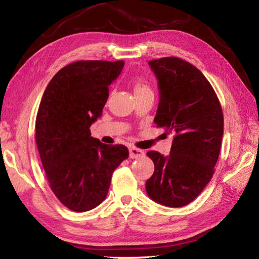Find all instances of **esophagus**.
I'll return each instance as SVG.
<instances>
[{"mask_svg":"<svg viewBox=\"0 0 259 259\" xmlns=\"http://www.w3.org/2000/svg\"><path fill=\"white\" fill-rule=\"evenodd\" d=\"M129 152H130L131 159H138V157H142L144 156V154H145L143 150H139V148H136V147H130Z\"/></svg>","mask_w":259,"mask_h":259,"instance_id":"esophagus-1","label":"esophagus"}]
</instances>
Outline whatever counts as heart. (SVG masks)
<instances>
[{"instance_id": "heart-1", "label": "heart", "mask_w": 259, "mask_h": 259, "mask_svg": "<svg viewBox=\"0 0 259 259\" xmlns=\"http://www.w3.org/2000/svg\"><path fill=\"white\" fill-rule=\"evenodd\" d=\"M146 90H151L150 87H148L146 83H144L143 81H138L135 85V93H142V91H146Z\"/></svg>"}]
</instances>
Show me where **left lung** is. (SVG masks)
Masks as SVG:
<instances>
[{"mask_svg": "<svg viewBox=\"0 0 259 259\" xmlns=\"http://www.w3.org/2000/svg\"><path fill=\"white\" fill-rule=\"evenodd\" d=\"M157 77L160 103L154 122L174 134L168 156L150 151L154 174L150 198L166 207L191 203L212 178L224 133L221 103L200 69L177 57L148 61Z\"/></svg>", "mask_w": 259, "mask_h": 259, "instance_id": "obj_1", "label": "left lung"}]
</instances>
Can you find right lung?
Returning a JSON list of instances; mask_svg holds the SVG:
<instances>
[{
  "mask_svg": "<svg viewBox=\"0 0 259 259\" xmlns=\"http://www.w3.org/2000/svg\"><path fill=\"white\" fill-rule=\"evenodd\" d=\"M123 66V60L75 61L57 72L42 96L35 142L51 191L73 211L102 203L114 170L129 156L124 145H105L90 131Z\"/></svg>",
  "mask_w": 259,
  "mask_h": 259,
  "instance_id": "obj_1",
  "label": "right lung"
}]
</instances>
